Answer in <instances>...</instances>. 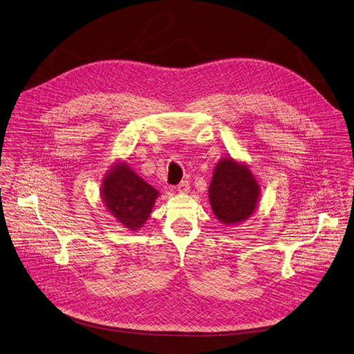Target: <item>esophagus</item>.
<instances>
[{
    "mask_svg": "<svg viewBox=\"0 0 354 354\" xmlns=\"http://www.w3.org/2000/svg\"><path fill=\"white\" fill-rule=\"evenodd\" d=\"M177 189L183 194H187L189 191V181L188 180H183L178 185H177Z\"/></svg>",
    "mask_w": 354,
    "mask_h": 354,
    "instance_id": "obj_1",
    "label": "esophagus"
}]
</instances>
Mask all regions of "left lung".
Instances as JSON below:
<instances>
[{"label": "left lung", "mask_w": 354, "mask_h": 354, "mask_svg": "<svg viewBox=\"0 0 354 354\" xmlns=\"http://www.w3.org/2000/svg\"><path fill=\"white\" fill-rule=\"evenodd\" d=\"M259 191V184L246 166L231 158L220 160L209 187L213 213L224 224L243 221L254 212Z\"/></svg>", "instance_id": "obj_1"}]
</instances>
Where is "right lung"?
<instances>
[{"label":"right lung","instance_id":"1","mask_svg":"<svg viewBox=\"0 0 354 354\" xmlns=\"http://www.w3.org/2000/svg\"><path fill=\"white\" fill-rule=\"evenodd\" d=\"M102 195L111 213L127 228L138 230L148 218L158 191L127 165H118L106 174Z\"/></svg>","mask_w":354,"mask_h":354}]
</instances>
